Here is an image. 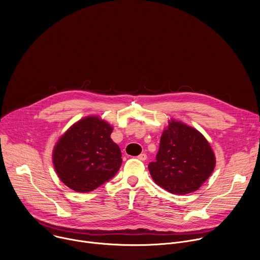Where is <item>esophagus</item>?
I'll list each match as a JSON object with an SVG mask.
<instances>
[{"instance_id": "1", "label": "esophagus", "mask_w": 260, "mask_h": 260, "mask_svg": "<svg viewBox=\"0 0 260 260\" xmlns=\"http://www.w3.org/2000/svg\"><path fill=\"white\" fill-rule=\"evenodd\" d=\"M138 159L141 161H146L147 160V155L146 154H141L138 156Z\"/></svg>"}]
</instances>
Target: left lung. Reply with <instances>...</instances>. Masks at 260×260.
<instances>
[{"instance_id":"left-lung-1","label":"left lung","mask_w":260,"mask_h":260,"mask_svg":"<svg viewBox=\"0 0 260 260\" xmlns=\"http://www.w3.org/2000/svg\"><path fill=\"white\" fill-rule=\"evenodd\" d=\"M215 165V154L206 138L196 128L171 119L161 136L156 161L148 168L159 186L184 196L198 190Z\"/></svg>"}]
</instances>
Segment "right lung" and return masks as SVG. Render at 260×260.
I'll return each instance as SVG.
<instances>
[{"label": "right lung", "mask_w": 260, "mask_h": 260, "mask_svg": "<svg viewBox=\"0 0 260 260\" xmlns=\"http://www.w3.org/2000/svg\"><path fill=\"white\" fill-rule=\"evenodd\" d=\"M112 126L97 116L73 124L54 146L52 162L60 180L77 192H89L119 170L121 152L110 138Z\"/></svg>", "instance_id": "1"}]
</instances>
